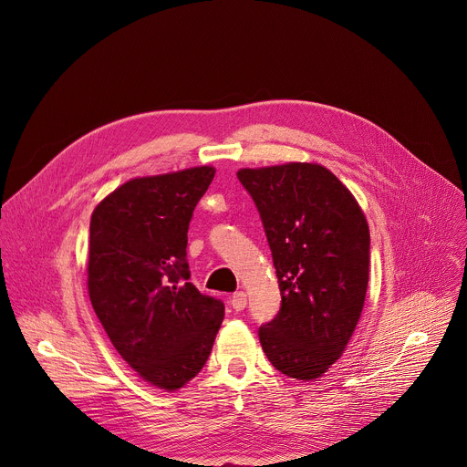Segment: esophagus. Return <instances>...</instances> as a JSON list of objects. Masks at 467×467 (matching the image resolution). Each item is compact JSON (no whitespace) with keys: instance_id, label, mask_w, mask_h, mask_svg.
Here are the masks:
<instances>
[{"instance_id":"1","label":"esophagus","mask_w":467,"mask_h":467,"mask_svg":"<svg viewBox=\"0 0 467 467\" xmlns=\"http://www.w3.org/2000/svg\"><path fill=\"white\" fill-rule=\"evenodd\" d=\"M247 305V294L245 292H236L233 297H231V306L234 310H244Z\"/></svg>"}]
</instances>
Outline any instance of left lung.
I'll return each instance as SVG.
<instances>
[{"instance_id":"left-lung-1","label":"left lung","mask_w":467,"mask_h":467,"mask_svg":"<svg viewBox=\"0 0 467 467\" xmlns=\"http://www.w3.org/2000/svg\"><path fill=\"white\" fill-rule=\"evenodd\" d=\"M281 290V310L258 328L281 373L312 380L335 364L360 319L369 279V227L353 193L319 164L244 168Z\"/></svg>"}]
</instances>
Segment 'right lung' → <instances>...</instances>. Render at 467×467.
<instances>
[{"label": "right lung", "instance_id": "right-lung-1", "mask_svg": "<svg viewBox=\"0 0 467 467\" xmlns=\"http://www.w3.org/2000/svg\"><path fill=\"white\" fill-rule=\"evenodd\" d=\"M213 166L130 179L94 209L88 296L121 358L175 391L205 366L225 306L199 292L186 262L188 225Z\"/></svg>", "mask_w": 467, "mask_h": 467}]
</instances>
